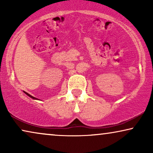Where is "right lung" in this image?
Masks as SVG:
<instances>
[{
    "instance_id": "add662e5",
    "label": "right lung",
    "mask_w": 153,
    "mask_h": 153,
    "mask_svg": "<svg viewBox=\"0 0 153 153\" xmlns=\"http://www.w3.org/2000/svg\"><path fill=\"white\" fill-rule=\"evenodd\" d=\"M24 93H25V94H26V95H28V96H29V97H31V98H32V99H33V100H38V99H37V98H35V97H33V96H32V95H30V94H28V93H26V92H24Z\"/></svg>"
}]
</instances>
